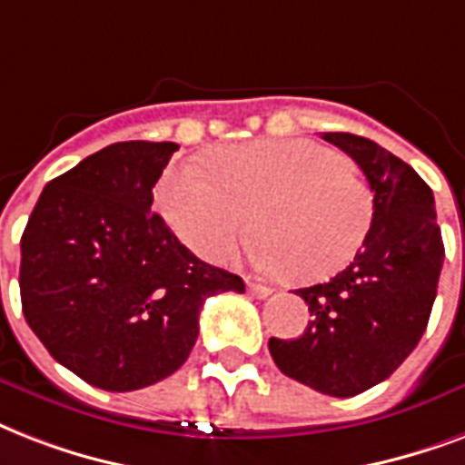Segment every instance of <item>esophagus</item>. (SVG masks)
Masks as SVG:
<instances>
[{
	"label": "esophagus",
	"instance_id": "esophagus-1",
	"mask_svg": "<svg viewBox=\"0 0 465 465\" xmlns=\"http://www.w3.org/2000/svg\"><path fill=\"white\" fill-rule=\"evenodd\" d=\"M247 291H250V296L259 298V301H264V298L272 296V289H269V286H262V283L250 282V279H247Z\"/></svg>",
	"mask_w": 465,
	"mask_h": 465
}]
</instances>
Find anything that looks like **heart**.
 Segmentation results:
<instances>
[{"label": "heart", "mask_w": 465, "mask_h": 465, "mask_svg": "<svg viewBox=\"0 0 465 465\" xmlns=\"http://www.w3.org/2000/svg\"><path fill=\"white\" fill-rule=\"evenodd\" d=\"M160 206L182 242L211 262H228L259 230V264L296 283L341 272L373 223V193L347 154L298 138L228 147L213 172L176 162L162 176Z\"/></svg>", "instance_id": "b5f03b06"}]
</instances>
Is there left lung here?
<instances>
[{
  "instance_id": "obj_1",
  "label": "left lung",
  "mask_w": 465,
  "mask_h": 465,
  "mask_svg": "<svg viewBox=\"0 0 465 465\" xmlns=\"http://www.w3.org/2000/svg\"><path fill=\"white\" fill-rule=\"evenodd\" d=\"M366 174L373 223L354 262L327 283L298 289L311 320L296 340H269L289 379L334 398L386 381L427 330L444 264L434 196L408 162L351 133H322Z\"/></svg>"
}]
</instances>
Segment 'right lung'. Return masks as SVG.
Returning a JSON list of instances; mask_svg holds the SVG:
<instances>
[{"instance_id": "obj_1", "label": "right lung", "mask_w": 465, "mask_h": 465, "mask_svg": "<svg viewBox=\"0 0 465 465\" xmlns=\"http://www.w3.org/2000/svg\"><path fill=\"white\" fill-rule=\"evenodd\" d=\"M176 143L128 140L45 183L21 235V305L50 356L114 393L172 376L199 337L206 298L237 273L201 262L162 215L153 186Z\"/></svg>"}]
</instances>
